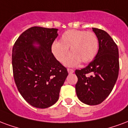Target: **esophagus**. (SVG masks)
Wrapping results in <instances>:
<instances>
[{
  "mask_svg": "<svg viewBox=\"0 0 128 128\" xmlns=\"http://www.w3.org/2000/svg\"><path fill=\"white\" fill-rule=\"evenodd\" d=\"M68 72L70 74H72V73H74V70H72V69H70V68H68Z\"/></svg>",
  "mask_w": 128,
  "mask_h": 128,
  "instance_id": "34e87169",
  "label": "esophagus"
}]
</instances>
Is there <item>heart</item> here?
I'll return each mask as SVG.
<instances>
[{"instance_id": "b5f03b06", "label": "heart", "mask_w": 128, "mask_h": 128, "mask_svg": "<svg viewBox=\"0 0 128 128\" xmlns=\"http://www.w3.org/2000/svg\"><path fill=\"white\" fill-rule=\"evenodd\" d=\"M98 38L92 31L84 30H68L61 34L60 42L52 44L51 50L59 62H63L68 55L69 48L70 54L65 60L68 66H76L82 62L87 63L94 59L98 50Z\"/></svg>"}]
</instances>
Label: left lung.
Masks as SVG:
<instances>
[{"label":"left lung","instance_id":"1","mask_svg":"<svg viewBox=\"0 0 128 128\" xmlns=\"http://www.w3.org/2000/svg\"><path fill=\"white\" fill-rule=\"evenodd\" d=\"M93 30L98 38V52L86 68L75 71L77 96L88 105L100 104L109 96L119 70V50L115 42L104 30L93 28Z\"/></svg>","mask_w":128,"mask_h":128}]
</instances>
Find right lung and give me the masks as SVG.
<instances>
[{
  "label": "right lung",
  "mask_w": 128,
  "mask_h": 128,
  "mask_svg": "<svg viewBox=\"0 0 128 128\" xmlns=\"http://www.w3.org/2000/svg\"><path fill=\"white\" fill-rule=\"evenodd\" d=\"M58 29L32 26L16 41L12 50V68L20 94L31 106L46 108L54 104L68 75L58 61L51 46ZM37 42L40 47L33 46Z\"/></svg>",
  "instance_id": "obj_1"
}]
</instances>
